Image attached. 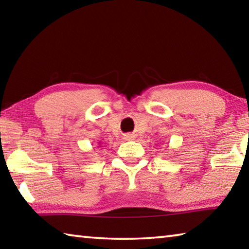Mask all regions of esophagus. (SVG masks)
<instances>
[{
    "label": "esophagus",
    "mask_w": 249,
    "mask_h": 249,
    "mask_svg": "<svg viewBox=\"0 0 249 249\" xmlns=\"http://www.w3.org/2000/svg\"><path fill=\"white\" fill-rule=\"evenodd\" d=\"M127 137H128V138H132V136H130V135H129V136H127Z\"/></svg>",
    "instance_id": "1"
}]
</instances>
